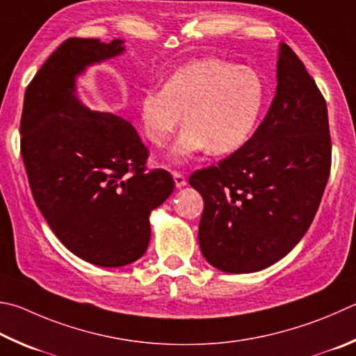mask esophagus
Here are the masks:
<instances>
[{
  "label": "esophagus",
  "instance_id": "34e87169",
  "mask_svg": "<svg viewBox=\"0 0 356 356\" xmlns=\"http://www.w3.org/2000/svg\"><path fill=\"white\" fill-rule=\"evenodd\" d=\"M172 177L177 188H182V186L186 185V177L180 171H172Z\"/></svg>",
  "mask_w": 356,
  "mask_h": 356
}]
</instances>
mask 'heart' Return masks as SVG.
Segmentation results:
<instances>
[{"label":"heart","instance_id":"b5f03b06","mask_svg":"<svg viewBox=\"0 0 356 356\" xmlns=\"http://www.w3.org/2000/svg\"><path fill=\"white\" fill-rule=\"evenodd\" d=\"M266 88L255 70L225 59L193 60L168 77L165 87L145 88L137 98L141 131L154 146H165L184 120L171 149L184 160L210 147L230 154L245 143L260 118Z\"/></svg>","mask_w":356,"mask_h":356}]
</instances>
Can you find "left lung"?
<instances>
[{"label":"left lung","mask_w":356,"mask_h":356,"mask_svg":"<svg viewBox=\"0 0 356 356\" xmlns=\"http://www.w3.org/2000/svg\"><path fill=\"white\" fill-rule=\"evenodd\" d=\"M277 93L255 134L188 182L204 197L200 250L211 266L248 274L302 240L332 168L327 104L302 60L280 44Z\"/></svg>","instance_id":"1"}]
</instances>
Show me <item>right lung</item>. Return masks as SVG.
Returning <instances> with one entry per match:
<instances>
[{"instance_id":"obj_1","label":"right lung","mask_w":356,"mask_h":356,"mask_svg":"<svg viewBox=\"0 0 356 356\" xmlns=\"http://www.w3.org/2000/svg\"><path fill=\"white\" fill-rule=\"evenodd\" d=\"M124 42L67 38L26 87L20 151L38 210L68 250L102 268L145 254L149 213L174 190L171 174L147 170L149 151L127 120L92 112L74 79Z\"/></svg>"}]
</instances>
